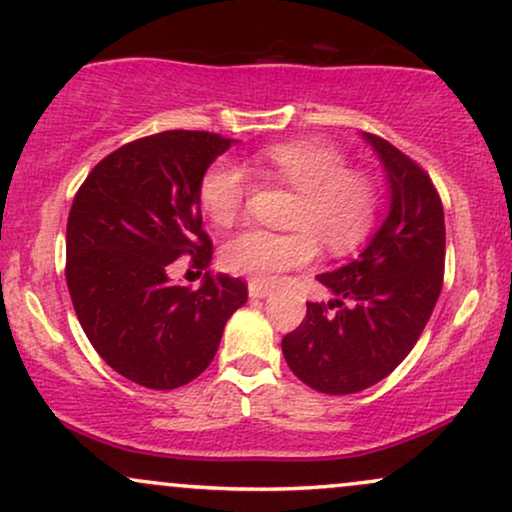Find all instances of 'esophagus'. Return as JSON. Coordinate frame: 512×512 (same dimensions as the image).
<instances>
[{"label": "esophagus", "mask_w": 512, "mask_h": 512, "mask_svg": "<svg viewBox=\"0 0 512 512\" xmlns=\"http://www.w3.org/2000/svg\"><path fill=\"white\" fill-rule=\"evenodd\" d=\"M248 293L250 297H267L271 293V288L267 283H257V281H250L248 283Z\"/></svg>", "instance_id": "34e87169"}]
</instances>
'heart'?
I'll list each match as a JSON object with an SVG mask.
<instances>
[{"label": "heart", "mask_w": 512, "mask_h": 512, "mask_svg": "<svg viewBox=\"0 0 512 512\" xmlns=\"http://www.w3.org/2000/svg\"><path fill=\"white\" fill-rule=\"evenodd\" d=\"M269 179L297 191L290 231L245 229L226 241L222 264L231 274L271 283L283 271L307 267L323 248L335 255L354 250L373 229L383 193L373 174L349 167L345 151L323 139L281 141L257 158ZM248 172L234 160H215L198 184L200 208L217 226H229L248 198Z\"/></svg>", "instance_id": "heart-1"}]
</instances>
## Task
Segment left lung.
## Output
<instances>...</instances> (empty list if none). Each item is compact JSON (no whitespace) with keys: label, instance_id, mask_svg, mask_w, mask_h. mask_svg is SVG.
I'll return each instance as SVG.
<instances>
[{"label":"left lung","instance_id":"left-lung-1","mask_svg":"<svg viewBox=\"0 0 512 512\" xmlns=\"http://www.w3.org/2000/svg\"><path fill=\"white\" fill-rule=\"evenodd\" d=\"M364 137L385 165L390 215L357 260L316 276L335 300L307 302L281 342L290 371L323 394L387 378L418 342L444 281V210L430 174L390 141Z\"/></svg>","mask_w":512,"mask_h":512}]
</instances>
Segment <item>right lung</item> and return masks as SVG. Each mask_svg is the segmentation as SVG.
<instances>
[{
	"label": "right lung",
	"instance_id": "1",
	"mask_svg": "<svg viewBox=\"0 0 512 512\" xmlns=\"http://www.w3.org/2000/svg\"><path fill=\"white\" fill-rule=\"evenodd\" d=\"M229 146L196 129L129 141L87 174L70 208L66 281L82 331L113 371L151 390L198 378L248 300L241 278L208 271L191 290L167 276L179 257L208 269L198 184Z\"/></svg>",
	"mask_w": 512,
	"mask_h": 512
}]
</instances>
